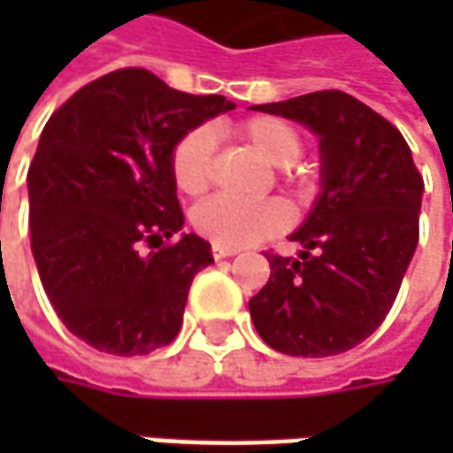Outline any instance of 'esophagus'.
<instances>
[{
  "instance_id": "1",
  "label": "esophagus",
  "mask_w": 453,
  "mask_h": 453,
  "mask_svg": "<svg viewBox=\"0 0 453 453\" xmlns=\"http://www.w3.org/2000/svg\"><path fill=\"white\" fill-rule=\"evenodd\" d=\"M211 254H214V259H226V257H234L236 250H229V247H219V244H211Z\"/></svg>"
}]
</instances>
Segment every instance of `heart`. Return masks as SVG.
<instances>
[{"label":"heart","mask_w":453,"mask_h":453,"mask_svg":"<svg viewBox=\"0 0 453 453\" xmlns=\"http://www.w3.org/2000/svg\"><path fill=\"white\" fill-rule=\"evenodd\" d=\"M234 133L272 165H292L304 150V135L300 128L280 115L247 118L236 126ZM168 165L179 191L186 196H201L209 188L214 171L211 131L199 126L183 133L171 149ZM285 179L297 194H307L312 188V179L303 168H285ZM285 224L288 209L277 199L236 201L229 196H211L191 211V226L196 229V234L229 250H242L267 236L280 234Z\"/></svg>","instance_id":"b5f03b06"}]
</instances>
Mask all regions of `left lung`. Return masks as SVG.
Listing matches in <instances>:
<instances>
[{
	"label": "left lung",
	"mask_w": 453,
	"mask_h": 453,
	"mask_svg": "<svg viewBox=\"0 0 453 453\" xmlns=\"http://www.w3.org/2000/svg\"><path fill=\"white\" fill-rule=\"evenodd\" d=\"M254 108L320 135L322 194L289 236L300 257L265 252L272 274L250 315L280 353L338 356L373 335L393 307L418 244L424 176L401 131L342 90Z\"/></svg>",
	"instance_id": "obj_1"
}]
</instances>
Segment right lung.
I'll return each mask as SVG.
<instances>
[{
	"mask_svg": "<svg viewBox=\"0 0 453 453\" xmlns=\"http://www.w3.org/2000/svg\"><path fill=\"white\" fill-rule=\"evenodd\" d=\"M232 108L123 67L47 120L27 171L32 254L62 325L100 353L149 356L179 335L188 288L214 257L196 234L173 242L183 211L168 156Z\"/></svg>",
	"mask_w": 453,
	"mask_h": 453,
	"instance_id": "obj_1",
	"label": "right lung"
}]
</instances>
